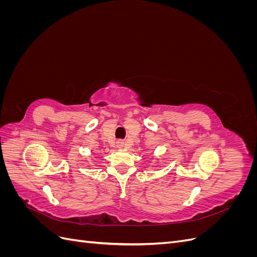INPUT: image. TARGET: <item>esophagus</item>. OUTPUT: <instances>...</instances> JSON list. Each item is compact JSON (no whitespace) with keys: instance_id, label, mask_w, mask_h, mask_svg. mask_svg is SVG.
I'll list each match as a JSON object with an SVG mask.
<instances>
[{"instance_id":"1","label":"esophagus","mask_w":257,"mask_h":257,"mask_svg":"<svg viewBox=\"0 0 257 257\" xmlns=\"http://www.w3.org/2000/svg\"><path fill=\"white\" fill-rule=\"evenodd\" d=\"M118 146H119V147H123V144H122V143H119Z\"/></svg>"}]
</instances>
